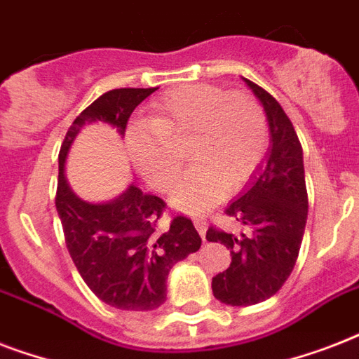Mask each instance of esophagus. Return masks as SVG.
<instances>
[{"mask_svg": "<svg viewBox=\"0 0 359 359\" xmlns=\"http://www.w3.org/2000/svg\"><path fill=\"white\" fill-rule=\"evenodd\" d=\"M194 225H196L197 233L201 235V238L205 240V235H207V222H205V219L196 218V219H194Z\"/></svg>", "mask_w": 359, "mask_h": 359, "instance_id": "esophagus-1", "label": "esophagus"}]
</instances>
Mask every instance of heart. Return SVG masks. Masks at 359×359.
Returning a JSON list of instances; mask_svg holds the SVG:
<instances>
[{
  "label": "heart",
  "mask_w": 359,
  "mask_h": 359,
  "mask_svg": "<svg viewBox=\"0 0 359 359\" xmlns=\"http://www.w3.org/2000/svg\"><path fill=\"white\" fill-rule=\"evenodd\" d=\"M190 135L196 165L179 180L171 203L182 212L203 214L255 175L268 145L266 115L248 93L188 83L154 100L149 123L132 124L126 140L141 175L168 191L180 173L173 143Z\"/></svg>",
  "instance_id": "b5f03b06"
}]
</instances>
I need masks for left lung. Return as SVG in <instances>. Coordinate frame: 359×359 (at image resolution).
Here are the masks:
<instances>
[{"label": "left lung", "instance_id": "left-lung-1", "mask_svg": "<svg viewBox=\"0 0 359 359\" xmlns=\"http://www.w3.org/2000/svg\"><path fill=\"white\" fill-rule=\"evenodd\" d=\"M266 114L270 147L250 186L225 214L248 233L207 231L208 242L231 251L227 270L212 278L216 300L227 306H253L278 292L292 272L307 222L304 152L294 126L276 98L245 80Z\"/></svg>", "mask_w": 359, "mask_h": 359}]
</instances>
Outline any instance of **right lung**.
Wrapping results in <instances>:
<instances>
[{"label": "right lung", "instance_id": "obj_1", "mask_svg": "<svg viewBox=\"0 0 359 359\" xmlns=\"http://www.w3.org/2000/svg\"><path fill=\"white\" fill-rule=\"evenodd\" d=\"M156 89L104 93L76 117L59 151L55 208L67 250L87 287L104 304L124 311H151L162 306L169 270L201 248V236L186 216H175L169 227L160 229L165 203L135 184L111 201H83L67 182L65 162L83 124L100 121L124 135L132 111Z\"/></svg>", "mask_w": 359, "mask_h": 359}]
</instances>
